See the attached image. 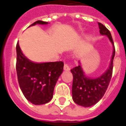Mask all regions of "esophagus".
<instances>
[{
	"mask_svg": "<svg viewBox=\"0 0 126 126\" xmlns=\"http://www.w3.org/2000/svg\"><path fill=\"white\" fill-rule=\"evenodd\" d=\"M63 69H64V70H65V71H69V70H70V67H69L68 65H67V64H65V65H64Z\"/></svg>",
	"mask_w": 126,
	"mask_h": 126,
	"instance_id": "34e87169",
	"label": "esophagus"
}]
</instances>
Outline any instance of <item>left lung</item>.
<instances>
[{
  "mask_svg": "<svg viewBox=\"0 0 126 126\" xmlns=\"http://www.w3.org/2000/svg\"><path fill=\"white\" fill-rule=\"evenodd\" d=\"M101 35L107 36L113 45V53L108 69L97 78L87 76L82 69L80 61L79 65L71 69L74 79L72 84V98L77 105L84 107H89L97 103L102 98L108 88L112 76L115 57V47L112 36L109 30L102 23H98Z\"/></svg>",
  "mask_w": 126,
  "mask_h": 126,
  "instance_id": "obj_1",
  "label": "left lung"
}]
</instances>
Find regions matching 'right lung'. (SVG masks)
Here are the masks:
<instances>
[{
  "mask_svg": "<svg viewBox=\"0 0 126 126\" xmlns=\"http://www.w3.org/2000/svg\"><path fill=\"white\" fill-rule=\"evenodd\" d=\"M48 23L39 20L30 26ZM16 51L17 79L23 95L27 100L36 105L48 103L52 99L54 88L63 72V62H33L23 55L18 42Z\"/></svg>",
  "mask_w": 126,
  "mask_h": 126,
  "instance_id": "obj_1",
  "label": "right lung"
}]
</instances>
